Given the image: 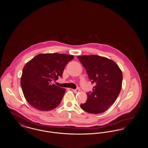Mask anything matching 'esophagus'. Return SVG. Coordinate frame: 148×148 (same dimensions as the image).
Returning a JSON list of instances; mask_svg holds the SVG:
<instances>
[{
    "instance_id": "obj_1",
    "label": "esophagus",
    "mask_w": 148,
    "mask_h": 148,
    "mask_svg": "<svg viewBox=\"0 0 148 148\" xmlns=\"http://www.w3.org/2000/svg\"><path fill=\"white\" fill-rule=\"evenodd\" d=\"M80 91H81V90H80V88H77L76 89H75V90H73V91H74V92H75V93H78V92H80Z\"/></svg>"
}]
</instances>
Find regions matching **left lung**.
Wrapping results in <instances>:
<instances>
[{"mask_svg":"<svg viewBox=\"0 0 148 148\" xmlns=\"http://www.w3.org/2000/svg\"><path fill=\"white\" fill-rule=\"evenodd\" d=\"M89 79L95 84L92 92L87 93V99L80 106L90 114H100L109 109L120 92L123 73L116 63L98 55L79 56Z\"/></svg>","mask_w":148,"mask_h":148,"instance_id":"obj_1","label":"left lung"}]
</instances>
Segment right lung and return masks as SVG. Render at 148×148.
<instances>
[{
    "label": "right lung",
    "mask_w": 148,
    "mask_h": 148,
    "mask_svg": "<svg viewBox=\"0 0 148 148\" xmlns=\"http://www.w3.org/2000/svg\"><path fill=\"white\" fill-rule=\"evenodd\" d=\"M73 56L60 53L39 54L24 66L21 85L27 102L40 111H50L62 100L66 89L52 84L62 77L66 65Z\"/></svg>",
    "instance_id": "1"
}]
</instances>
